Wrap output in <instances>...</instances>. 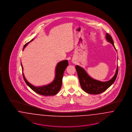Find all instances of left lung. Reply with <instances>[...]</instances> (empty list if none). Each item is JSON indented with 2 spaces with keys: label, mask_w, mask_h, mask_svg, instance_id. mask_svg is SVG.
Here are the masks:
<instances>
[{
  "label": "left lung",
  "mask_w": 132,
  "mask_h": 132,
  "mask_svg": "<svg viewBox=\"0 0 132 132\" xmlns=\"http://www.w3.org/2000/svg\"><path fill=\"white\" fill-rule=\"evenodd\" d=\"M106 38L107 41L112 44L116 50L112 38L108 34L106 33ZM75 67L82 89L89 94H100L105 91L115 82L118 72V66H117L116 73L113 78L108 81L102 82L90 78L87 74L85 70L79 66L76 65Z\"/></svg>",
  "instance_id": "8db88e82"
}]
</instances>
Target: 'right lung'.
Returning a JSON list of instances; mask_svg holds the SVG:
<instances>
[{
    "label": "right lung",
    "instance_id": "right-lung-1",
    "mask_svg": "<svg viewBox=\"0 0 132 132\" xmlns=\"http://www.w3.org/2000/svg\"><path fill=\"white\" fill-rule=\"evenodd\" d=\"M33 39H31L30 42H28V43L25 44L23 50H24L26 46ZM68 61L67 60L62 61L58 63L57 65L56 70H55V77L54 80L50 84L46 86H42L40 87H35L33 86L32 85L30 84L26 80L23 73H22V74H23L24 81L27 84V85L36 93L42 95H45V96L54 95L59 92V91L60 90V88H61L64 72L66 69V68L67 67V66H68ZM21 66H22V71H23V68L22 67V64H21Z\"/></svg>",
    "mask_w": 132,
    "mask_h": 132
}]
</instances>
